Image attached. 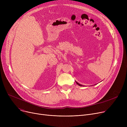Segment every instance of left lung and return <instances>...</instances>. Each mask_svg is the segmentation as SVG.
<instances>
[{"instance_id":"obj_1","label":"left lung","mask_w":127,"mask_h":127,"mask_svg":"<svg viewBox=\"0 0 127 127\" xmlns=\"http://www.w3.org/2000/svg\"><path fill=\"white\" fill-rule=\"evenodd\" d=\"M76 83H77L78 85H79V86H84L83 85H82V84H79V83H78V82H76Z\"/></svg>"}]
</instances>
